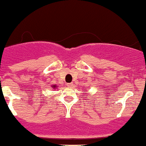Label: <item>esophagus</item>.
Here are the masks:
<instances>
[{"label":"esophagus","mask_w":146,"mask_h":146,"mask_svg":"<svg viewBox=\"0 0 146 146\" xmlns=\"http://www.w3.org/2000/svg\"><path fill=\"white\" fill-rule=\"evenodd\" d=\"M73 86H74V84H73V83H68V84H67V86L69 88H72Z\"/></svg>","instance_id":"34e87169"}]
</instances>
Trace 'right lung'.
I'll use <instances>...</instances> for the list:
<instances>
[{
    "label": "right lung",
    "instance_id": "obj_1",
    "mask_svg": "<svg viewBox=\"0 0 146 146\" xmlns=\"http://www.w3.org/2000/svg\"><path fill=\"white\" fill-rule=\"evenodd\" d=\"M55 87H56V86H55V85H54L53 87H52V88H55Z\"/></svg>",
    "mask_w": 146,
    "mask_h": 146
}]
</instances>
